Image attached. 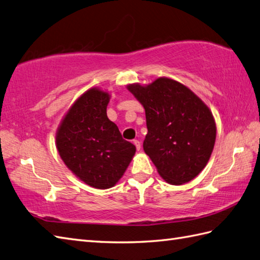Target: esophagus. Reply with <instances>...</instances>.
Wrapping results in <instances>:
<instances>
[{"instance_id":"obj_1","label":"esophagus","mask_w":260,"mask_h":260,"mask_svg":"<svg viewBox=\"0 0 260 260\" xmlns=\"http://www.w3.org/2000/svg\"><path fill=\"white\" fill-rule=\"evenodd\" d=\"M133 143H134V145H135V147H136L137 150L141 149V142H140V141H138V140H134V141H133Z\"/></svg>"}]
</instances>
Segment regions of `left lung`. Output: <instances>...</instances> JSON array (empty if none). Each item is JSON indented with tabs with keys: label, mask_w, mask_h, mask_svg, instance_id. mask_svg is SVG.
I'll list each match as a JSON object with an SVG mask.
<instances>
[{
	"label": "left lung",
	"mask_w": 260,
	"mask_h": 260,
	"mask_svg": "<svg viewBox=\"0 0 260 260\" xmlns=\"http://www.w3.org/2000/svg\"><path fill=\"white\" fill-rule=\"evenodd\" d=\"M127 89L145 110L147 135L143 147L165 182L183 185L201 173L216 141V123L208 106L184 84L158 77Z\"/></svg>",
	"instance_id": "left-lung-1"
}]
</instances>
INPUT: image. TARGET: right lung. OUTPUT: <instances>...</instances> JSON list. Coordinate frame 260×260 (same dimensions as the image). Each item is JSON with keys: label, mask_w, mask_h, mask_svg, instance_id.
Here are the masks:
<instances>
[{"label": "right lung", "mask_w": 260, "mask_h": 260, "mask_svg": "<svg viewBox=\"0 0 260 260\" xmlns=\"http://www.w3.org/2000/svg\"><path fill=\"white\" fill-rule=\"evenodd\" d=\"M110 99L106 90L87 89L65 114L55 137L58 154L69 170L99 189L115 186L136 152L107 117Z\"/></svg>", "instance_id": "right-lung-1"}]
</instances>
